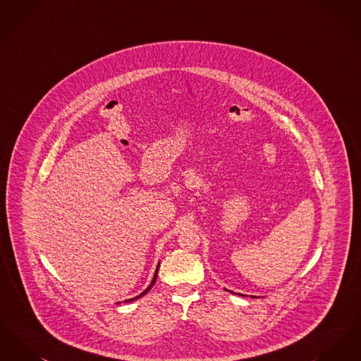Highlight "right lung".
Returning a JSON list of instances; mask_svg holds the SVG:
<instances>
[{
  "mask_svg": "<svg viewBox=\"0 0 361 361\" xmlns=\"http://www.w3.org/2000/svg\"><path fill=\"white\" fill-rule=\"evenodd\" d=\"M157 274H158V267H157V271H155V275H154V277H153V281H152V284H150V286H149V287H147V288H146V290H145V291L142 292V293H140V295H139V296H137V298H134V299H137V298H140V296H142V295H145V293H146V292H149V291H150V290H152V287H153V286H154L155 280H157ZM131 300H133V299H131Z\"/></svg>",
  "mask_w": 361,
  "mask_h": 361,
  "instance_id": "1",
  "label": "right lung"
}]
</instances>
